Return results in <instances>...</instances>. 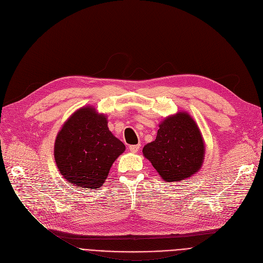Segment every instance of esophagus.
<instances>
[{"instance_id":"1","label":"esophagus","mask_w":263,"mask_h":263,"mask_svg":"<svg viewBox=\"0 0 263 263\" xmlns=\"http://www.w3.org/2000/svg\"><path fill=\"white\" fill-rule=\"evenodd\" d=\"M140 147H141L140 144H137V145H130V146H129V150L131 151V153L135 154V153H137V151L140 150Z\"/></svg>"}]
</instances>
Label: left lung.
Masks as SVG:
<instances>
[{"label": "left lung", "mask_w": 263, "mask_h": 263, "mask_svg": "<svg viewBox=\"0 0 263 263\" xmlns=\"http://www.w3.org/2000/svg\"><path fill=\"white\" fill-rule=\"evenodd\" d=\"M156 140L143 148L163 180L182 181L201 167L204 146L196 122L186 113H178L165 119Z\"/></svg>", "instance_id": "left-lung-1"}]
</instances>
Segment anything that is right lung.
I'll return each mask as SVG.
<instances>
[{"label": "right lung", "instance_id": "1", "mask_svg": "<svg viewBox=\"0 0 263 263\" xmlns=\"http://www.w3.org/2000/svg\"><path fill=\"white\" fill-rule=\"evenodd\" d=\"M124 149L123 143L108 130L105 116L87 106L65 122L55 140L54 158L69 183L99 189Z\"/></svg>", "mask_w": 263, "mask_h": 263}]
</instances>
